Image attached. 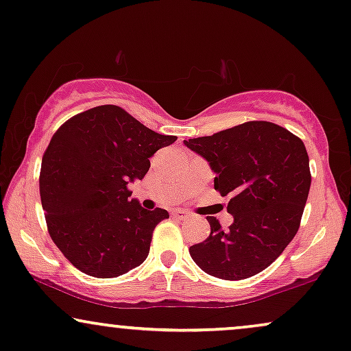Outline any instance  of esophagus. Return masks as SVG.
Returning <instances> with one entry per match:
<instances>
[{"label":"esophagus","mask_w":351,"mask_h":351,"mask_svg":"<svg viewBox=\"0 0 351 351\" xmlns=\"http://www.w3.org/2000/svg\"><path fill=\"white\" fill-rule=\"evenodd\" d=\"M172 216L177 217V219L184 221V219H186V217H189V213L184 211V209H177V211L172 213Z\"/></svg>","instance_id":"1"}]
</instances>
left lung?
Masks as SVG:
<instances>
[{
  "label": "left lung",
  "instance_id": "1",
  "mask_svg": "<svg viewBox=\"0 0 351 351\" xmlns=\"http://www.w3.org/2000/svg\"><path fill=\"white\" fill-rule=\"evenodd\" d=\"M215 172V189L230 195L224 230L208 216L211 234L190 247L206 274L226 280L248 279L272 265L298 232L311 172L302 140L284 127L250 121L215 135L184 140Z\"/></svg>",
  "mask_w": 351,
  "mask_h": 351
}]
</instances>
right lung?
<instances>
[{
    "label": "right lung",
    "instance_id": "add662e5",
    "mask_svg": "<svg viewBox=\"0 0 351 351\" xmlns=\"http://www.w3.org/2000/svg\"><path fill=\"white\" fill-rule=\"evenodd\" d=\"M176 140L114 104L56 130L42 159L40 198L53 242L77 269L111 279L147 259L154 227L169 213L142 208L127 185L142 180L149 158Z\"/></svg>",
    "mask_w": 351,
    "mask_h": 351
}]
</instances>
